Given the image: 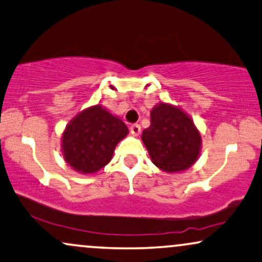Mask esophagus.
I'll use <instances>...</instances> for the list:
<instances>
[{"mask_svg": "<svg viewBox=\"0 0 262 262\" xmlns=\"http://www.w3.org/2000/svg\"><path fill=\"white\" fill-rule=\"evenodd\" d=\"M140 132H141L140 124L130 125V133H132V135H134V137H138V135L140 134Z\"/></svg>", "mask_w": 262, "mask_h": 262, "instance_id": "34e87169", "label": "esophagus"}]
</instances>
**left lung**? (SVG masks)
Instances as JSON below:
<instances>
[{"mask_svg":"<svg viewBox=\"0 0 262 262\" xmlns=\"http://www.w3.org/2000/svg\"><path fill=\"white\" fill-rule=\"evenodd\" d=\"M141 135L152 162L166 172L184 171L198 160L201 138L194 122L178 107L159 103Z\"/></svg>","mask_w":262,"mask_h":262,"instance_id":"left-lung-1","label":"left lung"}]
</instances>
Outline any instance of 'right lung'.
Wrapping results in <instances>:
<instances>
[{
  "label": "right lung",
  "instance_id": "right-lung-1",
  "mask_svg": "<svg viewBox=\"0 0 262 262\" xmlns=\"http://www.w3.org/2000/svg\"><path fill=\"white\" fill-rule=\"evenodd\" d=\"M128 134L127 125L96 105L80 112L62 135L66 162L75 171L95 173L111 161L116 145Z\"/></svg>",
  "mask_w": 262,
  "mask_h": 262
}]
</instances>
